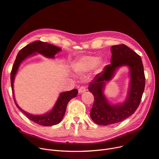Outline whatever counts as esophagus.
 Returning a JSON list of instances; mask_svg holds the SVG:
<instances>
[{
  "instance_id": "34e87169",
  "label": "esophagus",
  "mask_w": 159,
  "mask_h": 159,
  "mask_svg": "<svg viewBox=\"0 0 159 159\" xmlns=\"http://www.w3.org/2000/svg\"><path fill=\"white\" fill-rule=\"evenodd\" d=\"M85 91H86V89H85V87H84V86H81V87H80V89H78V92H79V93H80V94L82 93L85 92Z\"/></svg>"
}]
</instances>
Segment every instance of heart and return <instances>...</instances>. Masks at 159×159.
<instances>
[{
	"mask_svg": "<svg viewBox=\"0 0 159 159\" xmlns=\"http://www.w3.org/2000/svg\"><path fill=\"white\" fill-rule=\"evenodd\" d=\"M101 61L95 56L85 55L80 57L73 64V70L78 74H84L97 68Z\"/></svg>",
	"mask_w": 159,
	"mask_h": 159,
	"instance_id": "b5f03b06",
	"label": "heart"
}]
</instances>
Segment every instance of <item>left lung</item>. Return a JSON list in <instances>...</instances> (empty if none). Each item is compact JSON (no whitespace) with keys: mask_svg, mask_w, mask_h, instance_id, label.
I'll use <instances>...</instances> for the list:
<instances>
[{"mask_svg":"<svg viewBox=\"0 0 159 159\" xmlns=\"http://www.w3.org/2000/svg\"><path fill=\"white\" fill-rule=\"evenodd\" d=\"M111 48V64L95 76L88 87L94 96L90 116L95 123L103 125L120 122L133 114L139 105L145 85L141 57L124 44L113 45ZM122 65H127L130 71L129 93L123 103L112 106L108 102L103 91L106 82L112 78L117 68Z\"/></svg>","mask_w":159,"mask_h":159,"instance_id":"8db88e82","label":"left lung"}]
</instances>
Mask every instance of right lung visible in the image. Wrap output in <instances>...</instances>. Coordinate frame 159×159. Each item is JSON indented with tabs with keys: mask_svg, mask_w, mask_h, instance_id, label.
I'll return each mask as SVG.
<instances>
[{
	"mask_svg": "<svg viewBox=\"0 0 159 159\" xmlns=\"http://www.w3.org/2000/svg\"><path fill=\"white\" fill-rule=\"evenodd\" d=\"M61 51V48H58L51 44H48V43L45 42H42L41 41H36L33 42L24 47L23 48H21L20 51L18 52L10 74L11 87H12L13 98L16 107L31 121L34 122L37 124L44 125V126H51V125H56L61 122L64 116L68 102L72 98L77 96L78 93V89H74L61 93L55 105H54L52 110L49 112L43 115H33L22 110L16 102L13 89L14 78L16 73H17L20 64L27 57L33 55L34 54L39 53L47 58H54V55Z\"/></svg>",
	"mask_w": 159,
	"mask_h": 159,
	"instance_id": "obj_1",
	"label": "right lung"
}]
</instances>
